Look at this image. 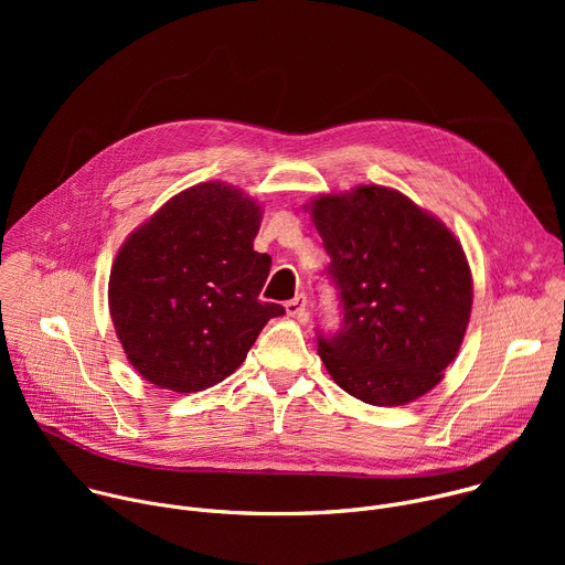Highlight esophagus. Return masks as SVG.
Masks as SVG:
<instances>
[{"mask_svg": "<svg viewBox=\"0 0 565 565\" xmlns=\"http://www.w3.org/2000/svg\"><path fill=\"white\" fill-rule=\"evenodd\" d=\"M306 303H308L306 295H303V292H299V295H295L292 299H288L284 306H286V312H288L290 317L301 319V317L306 315Z\"/></svg>", "mask_w": 565, "mask_h": 565, "instance_id": "34e87169", "label": "esophagus"}]
</instances>
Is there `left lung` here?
I'll return each mask as SVG.
<instances>
[{
    "instance_id": "obj_1",
    "label": "left lung",
    "mask_w": 565,
    "mask_h": 565,
    "mask_svg": "<svg viewBox=\"0 0 565 565\" xmlns=\"http://www.w3.org/2000/svg\"><path fill=\"white\" fill-rule=\"evenodd\" d=\"M331 257L342 329L319 335L331 377L375 407L431 391L462 344L473 284L454 232L382 185L319 194L306 205Z\"/></svg>"
}]
</instances>
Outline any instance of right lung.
Segmentation results:
<instances>
[{"instance_id": "right-lung-1", "label": "right lung", "mask_w": 565, "mask_h": 565, "mask_svg": "<svg viewBox=\"0 0 565 565\" xmlns=\"http://www.w3.org/2000/svg\"><path fill=\"white\" fill-rule=\"evenodd\" d=\"M262 205L221 181L153 212L116 255L109 312L129 364L158 388L194 393L234 373L268 319L270 257L253 248Z\"/></svg>"}]
</instances>
